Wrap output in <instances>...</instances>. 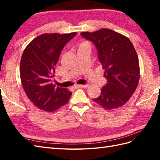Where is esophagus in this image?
I'll return each mask as SVG.
<instances>
[{
  "instance_id": "esophagus-1",
  "label": "esophagus",
  "mask_w": 160,
  "mask_h": 160,
  "mask_svg": "<svg viewBox=\"0 0 160 160\" xmlns=\"http://www.w3.org/2000/svg\"><path fill=\"white\" fill-rule=\"evenodd\" d=\"M76 87L78 88H87L89 85L88 84H78Z\"/></svg>"
}]
</instances>
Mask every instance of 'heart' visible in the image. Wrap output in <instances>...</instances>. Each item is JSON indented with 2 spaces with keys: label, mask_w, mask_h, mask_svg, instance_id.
<instances>
[{
  "label": "heart",
  "mask_w": 160,
  "mask_h": 160,
  "mask_svg": "<svg viewBox=\"0 0 160 160\" xmlns=\"http://www.w3.org/2000/svg\"><path fill=\"white\" fill-rule=\"evenodd\" d=\"M81 47H88V48L91 49V45H90L89 42L84 41V42H82L80 44L79 48H81Z\"/></svg>",
  "instance_id": "b5f03b06"
}]
</instances>
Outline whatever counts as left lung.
<instances>
[{"instance_id": "left-lung-1", "label": "left lung", "mask_w": 160, "mask_h": 160, "mask_svg": "<svg viewBox=\"0 0 160 160\" xmlns=\"http://www.w3.org/2000/svg\"><path fill=\"white\" fill-rule=\"evenodd\" d=\"M80 34L96 45L107 80L100 96L93 100L107 110L122 107L134 93L140 80V64L133 45L127 36L109 29Z\"/></svg>"}]
</instances>
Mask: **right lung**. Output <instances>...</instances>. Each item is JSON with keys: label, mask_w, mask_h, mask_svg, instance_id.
Returning <instances> with one entry per match:
<instances>
[{"label": "right lung", "mask_w": 160, "mask_h": 160, "mask_svg": "<svg viewBox=\"0 0 160 160\" xmlns=\"http://www.w3.org/2000/svg\"><path fill=\"white\" fill-rule=\"evenodd\" d=\"M76 33H43L24 50L20 64L21 83L29 100L40 110L55 111L69 102L71 91L55 87L51 81L61 51Z\"/></svg>", "instance_id": "right-lung-1"}]
</instances>
